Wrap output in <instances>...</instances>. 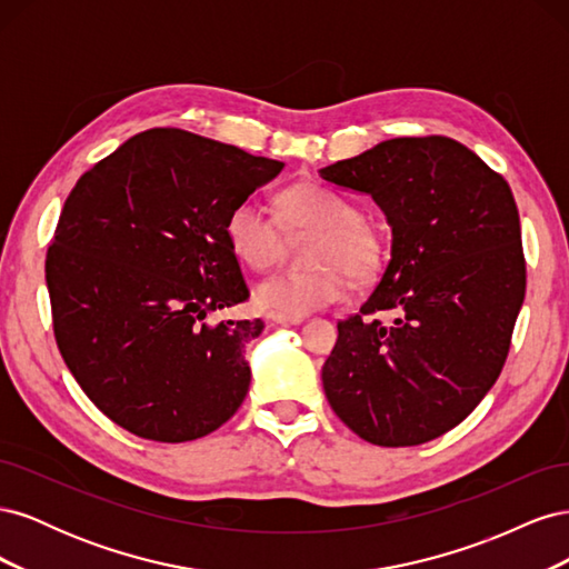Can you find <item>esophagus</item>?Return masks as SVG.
Wrapping results in <instances>:
<instances>
[{
  "instance_id": "1",
  "label": "esophagus",
  "mask_w": 569,
  "mask_h": 569,
  "mask_svg": "<svg viewBox=\"0 0 569 569\" xmlns=\"http://www.w3.org/2000/svg\"><path fill=\"white\" fill-rule=\"evenodd\" d=\"M272 322H284V325H301L303 318H287V316H278V313H270Z\"/></svg>"
}]
</instances>
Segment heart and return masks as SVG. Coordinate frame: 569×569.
<instances>
[{"instance_id": "obj_1", "label": "heart", "mask_w": 569, "mask_h": 569, "mask_svg": "<svg viewBox=\"0 0 569 569\" xmlns=\"http://www.w3.org/2000/svg\"><path fill=\"white\" fill-rule=\"evenodd\" d=\"M287 234L316 232L306 249L311 268L280 272L256 287V303L270 313L303 318L347 297L349 274L370 280L385 258V239L372 220L335 189L299 182L282 189L278 218L261 201H237L226 218V237L239 261L270 270L284 253Z\"/></svg>"}]
</instances>
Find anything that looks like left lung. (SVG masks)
Segmentation results:
<instances>
[{
	"mask_svg": "<svg viewBox=\"0 0 569 569\" xmlns=\"http://www.w3.org/2000/svg\"><path fill=\"white\" fill-rule=\"evenodd\" d=\"M320 178L370 194L391 226L380 284L337 325L322 366L327 401L370 443L432 441L485 399L510 351L527 287L510 187L441 134L380 142Z\"/></svg>",
	"mask_w": 569,
	"mask_h": 569,
	"instance_id": "left-lung-1",
	"label": "left lung"
}]
</instances>
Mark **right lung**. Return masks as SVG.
<instances>
[{
	"label": "right lung",
	"instance_id": "obj_1",
	"mask_svg": "<svg viewBox=\"0 0 569 569\" xmlns=\"http://www.w3.org/2000/svg\"><path fill=\"white\" fill-rule=\"evenodd\" d=\"M282 168L151 128L68 194L44 261L57 347L88 399L128 432L192 441L242 406L244 347L263 320H211L249 301L226 218Z\"/></svg>",
	"mask_w": 569,
	"mask_h": 569
}]
</instances>
